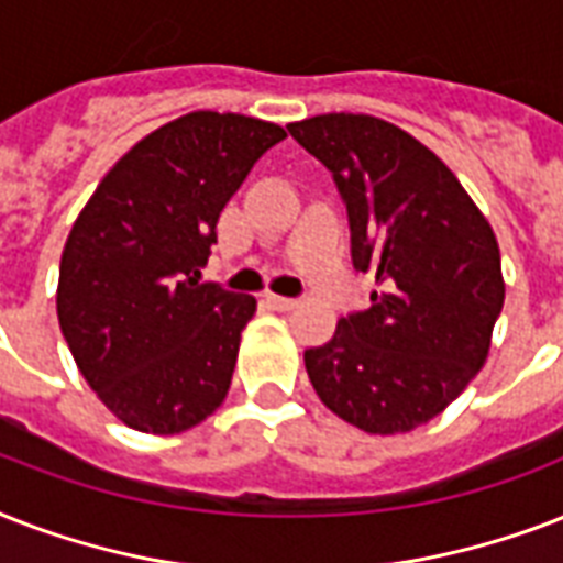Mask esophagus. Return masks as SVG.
Here are the masks:
<instances>
[{"instance_id":"1","label":"esophagus","mask_w":563,"mask_h":563,"mask_svg":"<svg viewBox=\"0 0 563 563\" xmlns=\"http://www.w3.org/2000/svg\"><path fill=\"white\" fill-rule=\"evenodd\" d=\"M268 303H272L277 312H291V309L298 307V300L295 298H283V295H268Z\"/></svg>"}]
</instances>
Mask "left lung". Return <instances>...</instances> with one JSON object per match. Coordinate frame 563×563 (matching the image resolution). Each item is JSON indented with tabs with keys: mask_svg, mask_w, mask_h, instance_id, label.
I'll list each match as a JSON object with an SVG mask.
<instances>
[{
	"mask_svg": "<svg viewBox=\"0 0 563 563\" xmlns=\"http://www.w3.org/2000/svg\"><path fill=\"white\" fill-rule=\"evenodd\" d=\"M289 134L333 175L353 268L379 286L368 309L303 353L309 383L371 435L409 432L485 365L506 300L497 236L453 172L391 122L324 113Z\"/></svg>",
	"mask_w": 563,
	"mask_h": 563,
	"instance_id": "obj_1",
	"label": "left lung"
}]
</instances>
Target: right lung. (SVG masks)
Wrapping results in <instances>:
<instances>
[{
	"label": "right lung",
	"mask_w": 563,
	"mask_h": 563,
	"mask_svg": "<svg viewBox=\"0 0 563 563\" xmlns=\"http://www.w3.org/2000/svg\"><path fill=\"white\" fill-rule=\"evenodd\" d=\"M280 140L274 122L195 110L140 140L75 219L57 321L84 379L131 429L175 435L224 400L256 300L201 283V268L224 203Z\"/></svg>",
	"instance_id": "right-lung-1"
}]
</instances>
